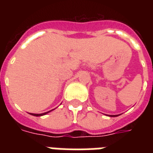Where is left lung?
Masks as SVG:
<instances>
[{
  "label": "left lung",
  "instance_id": "1",
  "mask_svg": "<svg viewBox=\"0 0 153 153\" xmlns=\"http://www.w3.org/2000/svg\"><path fill=\"white\" fill-rule=\"evenodd\" d=\"M117 115H110V117H116Z\"/></svg>",
  "mask_w": 153,
  "mask_h": 153
}]
</instances>
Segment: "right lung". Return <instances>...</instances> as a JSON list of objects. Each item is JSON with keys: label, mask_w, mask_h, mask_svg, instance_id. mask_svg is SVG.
I'll list each match as a JSON object with an SVG mask.
<instances>
[{"label": "right lung", "mask_w": 153, "mask_h": 153, "mask_svg": "<svg viewBox=\"0 0 153 153\" xmlns=\"http://www.w3.org/2000/svg\"><path fill=\"white\" fill-rule=\"evenodd\" d=\"M49 112L50 111H48V112H46V113H44V114H32V115H33V116H36V117H39V116H43V115H44V114H48V113H49Z\"/></svg>", "instance_id": "right-lung-1"}]
</instances>
